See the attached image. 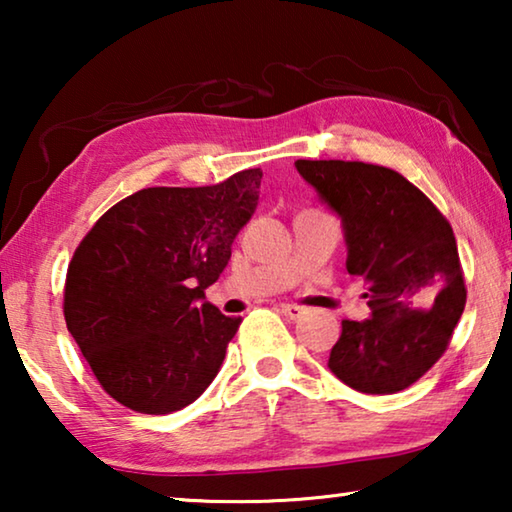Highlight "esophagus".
Segmentation results:
<instances>
[{"label": "esophagus", "instance_id": "esophagus-1", "mask_svg": "<svg viewBox=\"0 0 512 512\" xmlns=\"http://www.w3.org/2000/svg\"><path fill=\"white\" fill-rule=\"evenodd\" d=\"M282 314L287 316V318H291V320H296V318H300L302 314H305V307H300V305H282Z\"/></svg>", "mask_w": 512, "mask_h": 512}]
</instances>
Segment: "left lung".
<instances>
[{"mask_svg": "<svg viewBox=\"0 0 512 512\" xmlns=\"http://www.w3.org/2000/svg\"><path fill=\"white\" fill-rule=\"evenodd\" d=\"M296 169L341 216L345 266L368 287L370 318L343 320L327 366L359 393L404 391L443 357L465 309L452 225L393 169L345 160Z\"/></svg>", "mask_w": 512, "mask_h": 512, "instance_id": "obj_1", "label": "left lung"}]
</instances>
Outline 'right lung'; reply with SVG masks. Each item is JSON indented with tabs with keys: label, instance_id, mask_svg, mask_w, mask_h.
Masks as SVG:
<instances>
[{
	"label": "right lung",
	"instance_id": "right-lung-1",
	"mask_svg": "<svg viewBox=\"0 0 512 512\" xmlns=\"http://www.w3.org/2000/svg\"><path fill=\"white\" fill-rule=\"evenodd\" d=\"M262 171L149 187L112 205L74 250L65 323L112 400L164 415L203 395L241 318L205 300L250 221Z\"/></svg>",
	"mask_w": 512,
	"mask_h": 512
}]
</instances>
